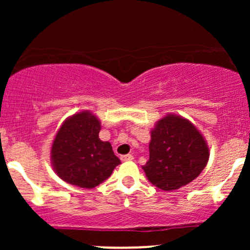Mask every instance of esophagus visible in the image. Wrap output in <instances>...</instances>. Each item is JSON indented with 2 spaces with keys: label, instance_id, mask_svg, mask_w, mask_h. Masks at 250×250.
<instances>
[{
  "label": "esophagus",
  "instance_id": "1",
  "mask_svg": "<svg viewBox=\"0 0 250 250\" xmlns=\"http://www.w3.org/2000/svg\"><path fill=\"white\" fill-rule=\"evenodd\" d=\"M121 160H122V161H131V160H134V156H133V155H130V154L122 155Z\"/></svg>",
  "mask_w": 250,
  "mask_h": 250
}]
</instances>
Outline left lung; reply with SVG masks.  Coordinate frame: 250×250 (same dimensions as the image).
<instances>
[{
  "label": "left lung",
  "mask_w": 250,
  "mask_h": 250,
  "mask_svg": "<svg viewBox=\"0 0 250 250\" xmlns=\"http://www.w3.org/2000/svg\"><path fill=\"white\" fill-rule=\"evenodd\" d=\"M209 154L207 141L193 123L183 116L167 114L151 129L149 160L142 169L157 188L176 190L199 176Z\"/></svg>",
  "instance_id": "left-lung-1"
}]
</instances>
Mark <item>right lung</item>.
<instances>
[{"label":"right lung","instance_id":"obj_1","mask_svg":"<svg viewBox=\"0 0 250 250\" xmlns=\"http://www.w3.org/2000/svg\"><path fill=\"white\" fill-rule=\"evenodd\" d=\"M101 122L90 110L74 114L63 121L55 135L50 161L57 176L80 188H95L107 180L121 161L111 145L101 141Z\"/></svg>","mask_w":250,"mask_h":250}]
</instances>
